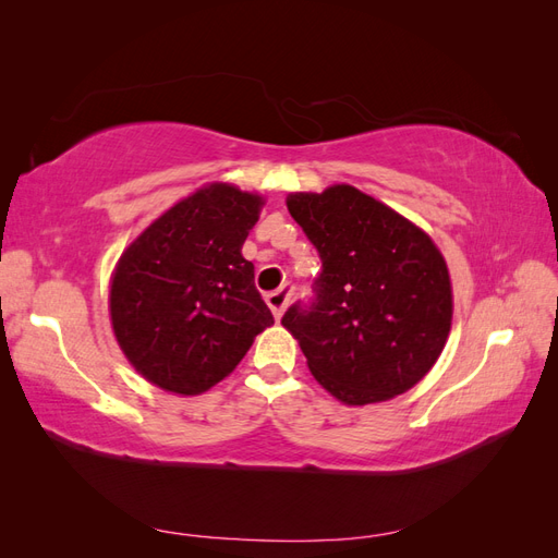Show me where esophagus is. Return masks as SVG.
Instances as JSON below:
<instances>
[{"label":"esophagus","instance_id":"esophagus-1","mask_svg":"<svg viewBox=\"0 0 558 558\" xmlns=\"http://www.w3.org/2000/svg\"><path fill=\"white\" fill-rule=\"evenodd\" d=\"M291 295H293V286L286 283V286H281L279 291H272V293H269V295L265 298V300H267V307L272 310V314H275L277 320L283 316V310H286V305H289V302H291Z\"/></svg>","mask_w":558,"mask_h":558}]
</instances>
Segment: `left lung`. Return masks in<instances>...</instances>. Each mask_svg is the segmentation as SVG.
Instances as JSON below:
<instances>
[{
	"mask_svg": "<svg viewBox=\"0 0 558 558\" xmlns=\"http://www.w3.org/2000/svg\"><path fill=\"white\" fill-rule=\"evenodd\" d=\"M320 263L310 305L281 324L314 379L344 404L410 391L451 330V281L440 248L408 218L347 183L286 197Z\"/></svg>",
	"mask_w": 558,
	"mask_h": 558,
	"instance_id": "1",
	"label": "left lung"
}]
</instances>
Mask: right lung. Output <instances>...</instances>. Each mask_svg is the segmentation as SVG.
<instances>
[{"label": "right lung", "mask_w": 558, "mask_h": 558, "mask_svg": "<svg viewBox=\"0 0 558 558\" xmlns=\"http://www.w3.org/2000/svg\"><path fill=\"white\" fill-rule=\"evenodd\" d=\"M265 199L209 183L156 218L118 260L109 310L137 373L179 396L205 393L275 324L242 256Z\"/></svg>", "instance_id": "add662e5"}]
</instances>
